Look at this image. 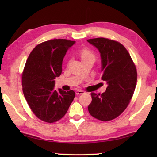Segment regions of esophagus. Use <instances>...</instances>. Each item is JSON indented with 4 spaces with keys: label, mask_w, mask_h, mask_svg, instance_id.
Here are the masks:
<instances>
[{
    "label": "esophagus",
    "mask_w": 157,
    "mask_h": 157,
    "mask_svg": "<svg viewBox=\"0 0 157 157\" xmlns=\"http://www.w3.org/2000/svg\"><path fill=\"white\" fill-rule=\"evenodd\" d=\"M75 94L77 95H80V94H84V91H82V90H77L75 91Z\"/></svg>",
    "instance_id": "1"
}]
</instances>
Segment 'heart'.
<instances>
[{
  "mask_svg": "<svg viewBox=\"0 0 157 157\" xmlns=\"http://www.w3.org/2000/svg\"><path fill=\"white\" fill-rule=\"evenodd\" d=\"M80 56L82 60L86 59H95V55L91 50L87 48H83L80 50Z\"/></svg>",
  "mask_w": 157,
  "mask_h": 157,
  "instance_id": "1",
  "label": "heart"
}]
</instances>
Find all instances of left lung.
Here are the masks:
<instances>
[{
  "instance_id": "8db88e82",
  "label": "left lung",
  "mask_w": 157,
  "mask_h": 157,
  "mask_svg": "<svg viewBox=\"0 0 157 157\" xmlns=\"http://www.w3.org/2000/svg\"><path fill=\"white\" fill-rule=\"evenodd\" d=\"M87 41L97 48L102 59V79L108 84L106 91L91 93L89 113L102 121H109L126 109L134 94L137 71L129 53L123 44L107 38Z\"/></svg>"
}]
</instances>
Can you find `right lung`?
Listing matches in <instances>:
<instances>
[{"label":"right lung","instance_id":"1","mask_svg":"<svg viewBox=\"0 0 157 157\" xmlns=\"http://www.w3.org/2000/svg\"><path fill=\"white\" fill-rule=\"evenodd\" d=\"M75 43L63 39H51L32 50L22 73L23 92L37 118L52 123L64 116L75 98L73 90L55 89V80L62 72V61Z\"/></svg>","mask_w":157,"mask_h":157}]
</instances>
